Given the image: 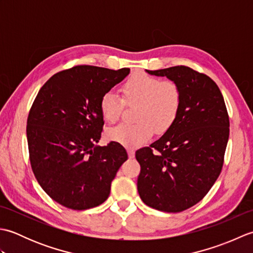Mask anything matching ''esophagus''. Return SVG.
Masks as SVG:
<instances>
[{
  "instance_id": "obj_1",
  "label": "esophagus",
  "mask_w": 253,
  "mask_h": 253,
  "mask_svg": "<svg viewBox=\"0 0 253 253\" xmlns=\"http://www.w3.org/2000/svg\"><path fill=\"white\" fill-rule=\"evenodd\" d=\"M128 157H129L130 159L135 158V151H133V150H131V149H128Z\"/></svg>"
}]
</instances>
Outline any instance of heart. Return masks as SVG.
Here are the masks:
<instances>
[{
  "label": "heart",
  "instance_id": "1",
  "mask_svg": "<svg viewBox=\"0 0 253 253\" xmlns=\"http://www.w3.org/2000/svg\"><path fill=\"white\" fill-rule=\"evenodd\" d=\"M123 96L114 91H106L101 96L100 111L107 123H115L121 117L126 103L138 104L133 124H121L107 132L113 141L126 147H137L152 137L154 129L165 132L178 117L182 92L179 84L173 80H161L148 74L133 75L122 87Z\"/></svg>",
  "mask_w": 253,
  "mask_h": 253
}]
</instances>
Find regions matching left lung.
Returning a JSON list of instances; mask_svg holds the SVG:
<instances>
[{
  "label": "left lung",
  "instance_id": "left-lung-1",
  "mask_svg": "<svg viewBox=\"0 0 253 253\" xmlns=\"http://www.w3.org/2000/svg\"><path fill=\"white\" fill-rule=\"evenodd\" d=\"M179 84L181 110L169 129L136 151L141 200L176 213L195 206L218 178L229 137V117L221 90L206 74L187 66L147 71Z\"/></svg>",
  "mask_w": 253,
  "mask_h": 253
}]
</instances>
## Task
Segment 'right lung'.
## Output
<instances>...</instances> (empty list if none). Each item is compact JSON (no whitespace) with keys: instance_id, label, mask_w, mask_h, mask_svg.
<instances>
[{"instance_id":"add662e5","label":"right lung","mask_w":253,"mask_h":253,"mask_svg":"<svg viewBox=\"0 0 253 253\" xmlns=\"http://www.w3.org/2000/svg\"><path fill=\"white\" fill-rule=\"evenodd\" d=\"M129 72L90 65L64 69L42 85L31 105L26 129L31 169L42 189L63 207L87 210L110 196L128 155L115 141L95 146L104 125L100 100Z\"/></svg>"}]
</instances>
